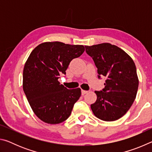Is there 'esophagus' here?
<instances>
[{
	"mask_svg": "<svg viewBox=\"0 0 152 152\" xmlns=\"http://www.w3.org/2000/svg\"><path fill=\"white\" fill-rule=\"evenodd\" d=\"M81 92H82V95H84L85 94H86L87 92H88V91H84V90H82Z\"/></svg>",
	"mask_w": 152,
	"mask_h": 152,
	"instance_id": "esophagus-1",
	"label": "esophagus"
}]
</instances>
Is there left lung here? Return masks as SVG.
Listing matches in <instances>:
<instances>
[{
  "mask_svg": "<svg viewBox=\"0 0 152 152\" xmlns=\"http://www.w3.org/2000/svg\"><path fill=\"white\" fill-rule=\"evenodd\" d=\"M97 68L98 77L107 78L104 88L95 91L96 101L91 105L94 115L105 121L122 117L132 107L139 80L135 63L121 49L109 43L85 46Z\"/></svg>",
  "mask_w": 152,
  "mask_h": 152,
  "instance_id": "obj_1",
  "label": "left lung"
}]
</instances>
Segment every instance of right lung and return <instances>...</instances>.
<instances>
[{
    "label": "right lung",
    "instance_id": "right-lung-1",
    "mask_svg": "<svg viewBox=\"0 0 152 152\" xmlns=\"http://www.w3.org/2000/svg\"><path fill=\"white\" fill-rule=\"evenodd\" d=\"M84 50L81 45L45 42L29 55L23 69V88L33 112L43 122L58 124L70 117L81 90L66 88L58 78Z\"/></svg>",
    "mask_w": 152,
    "mask_h": 152
}]
</instances>
